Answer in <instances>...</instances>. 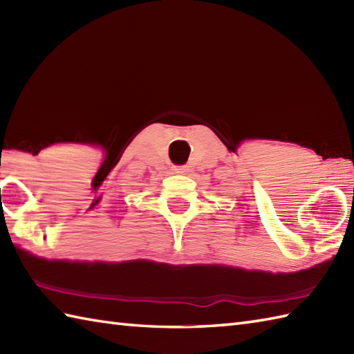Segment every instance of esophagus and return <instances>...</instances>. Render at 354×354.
I'll return each instance as SVG.
<instances>
[{
	"label": "esophagus",
	"mask_w": 354,
	"mask_h": 354,
	"mask_svg": "<svg viewBox=\"0 0 354 354\" xmlns=\"http://www.w3.org/2000/svg\"><path fill=\"white\" fill-rule=\"evenodd\" d=\"M173 171L178 173V175H185V173L189 171V167H187V165H175Z\"/></svg>",
	"instance_id": "obj_1"
}]
</instances>
